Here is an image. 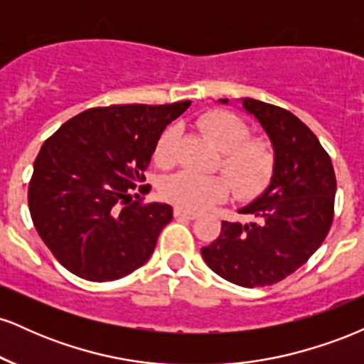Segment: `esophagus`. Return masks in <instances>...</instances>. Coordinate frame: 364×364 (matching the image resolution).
<instances>
[{
  "mask_svg": "<svg viewBox=\"0 0 364 364\" xmlns=\"http://www.w3.org/2000/svg\"><path fill=\"white\" fill-rule=\"evenodd\" d=\"M174 217H178V219L191 220V219H195L196 214H195V212H190V210H185V208L176 207V208H174Z\"/></svg>",
  "mask_w": 364,
  "mask_h": 364,
  "instance_id": "34e87169",
  "label": "esophagus"
}]
</instances>
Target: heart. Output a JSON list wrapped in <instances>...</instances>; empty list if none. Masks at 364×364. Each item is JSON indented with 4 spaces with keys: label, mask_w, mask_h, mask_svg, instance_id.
<instances>
[{
    "label": "heart",
    "mask_w": 364,
    "mask_h": 364,
    "mask_svg": "<svg viewBox=\"0 0 364 364\" xmlns=\"http://www.w3.org/2000/svg\"><path fill=\"white\" fill-rule=\"evenodd\" d=\"M196 127L220 150V168L232 179L240 196H253L269 183L275 166V154L270 141L250 136V128L243 119L229 111L214 109L202 114ZM179 129L171 124L161 133L154 161L168 168L176 159ZM161 193L179 208L196 212L223 202L231 193V183L220 174H195L179 171L162 181Z\"/></svg>",
    "instance_id": "obj_1"
}]
</instances>
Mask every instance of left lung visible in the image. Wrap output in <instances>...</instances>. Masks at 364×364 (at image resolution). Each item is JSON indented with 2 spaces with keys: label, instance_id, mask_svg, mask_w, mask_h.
<instances>
[{
  "label": "left lung",
  "instance_id": "obj_1",
  "mask_svg": "<svg viewBox=\"0 0 364 364\" xmlns=\"http://www.w3.org/2000/svg\"><path fill=\"white\" fill-rule=\"evenodd\" d=\"M241 104L272 141L274 174L269 188L237 210L252 223L223 220L220 235L203 246L202 257L225 281L263 287L298 270L323 243L333 220L337 181L328 154L301 119L250 97Z\"/></svg>",
  "mask_w": 364,
  "mask_h": 364
}]
</instances>
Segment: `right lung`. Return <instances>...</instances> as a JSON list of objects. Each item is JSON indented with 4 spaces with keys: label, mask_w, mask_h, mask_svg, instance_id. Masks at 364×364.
<instances>
[{
    "label": "right lung",
    "mask_w": 364,
    "mask_h": 364,
    "mask_svg": "<svg viewBox=\"0 0 364 364\" xmlns=\"http://www.w3.org/2000/svg\"><path fill=\"white\" fill-rule=\"evenodd\" d=\"M190 104L92 107L44 141L28 183V210L66 270L106 282L149 260L173 208L133 196L150 190L141 183L159 136Z\"/></svg>",
    "instance_id": "add662e5"
}]
</instances>
